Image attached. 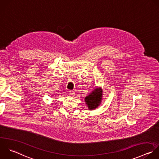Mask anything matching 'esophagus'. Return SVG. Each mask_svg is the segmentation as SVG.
Segmentation results:
<instances>
[{
    "mask_svg": "<svg viewBox=\"0 0 159 159\" xmlns=\"http://www.w3.org/2000/svg\"><path fill=\"white\" fill-rule=\"evenodd\" d=\"M69 92L70 95H71V96H72V95H74V91H72V90H69Z\"/></svg>",
    "mask_w": 159,
    "mask_h": 159,
    "instance_id": "obj_1",
    "label": "esophagus"
}]
</instances>
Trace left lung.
<instances>
[{
	"label": "left lung",
	"mask_w": 159,
	"mask_h": 159,
	"mask_svg": "<svg viewBox=\"0 0 159 159\" xmlns=\"http://www.w3.org/2000/svg\"><path fill=\"white\" fill-rule=\"evenodd\" d=\"M102 95L103 90L99 87L95 89L92 93H89L85 98V102L89 110H92L97 108L100 105L102 100Z\"/></svg>",
	"instance_id": "1"
}]
</instances>
